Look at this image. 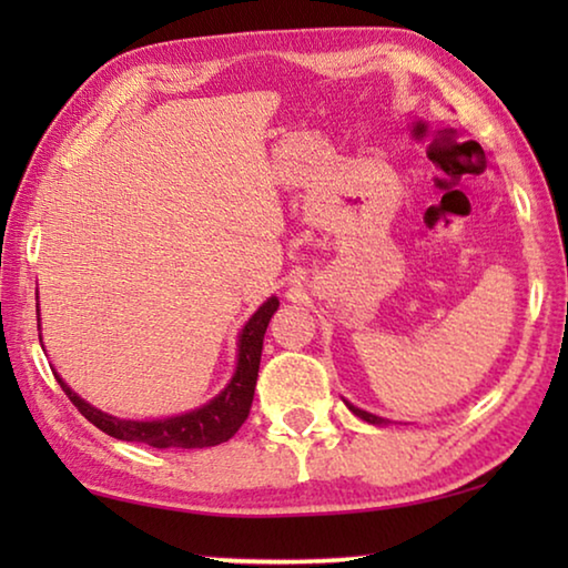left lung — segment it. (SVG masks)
Listing matches in <instances>:
<instances>
[{"label": "left lung", "instance_id": "left-lung-1", "mask_svg": "<svg viewBox=\"0 0 568 568\" xmlns=\"http://www.w3.org/2000/svg\"><path fill=\"white\" fill-rule=\"evenodd\" d=\"M345 406H348L355 416L358 418H363V420H368V423H386L383 418H378V416H373V413H368V410H361V408H355V406H351V403H345Z\"/></svg>", "mask_w": 568, "mask_h": 568}]
</instances>
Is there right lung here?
I'll use <instances>...</instances> for the list:
<instances>
[{
  "label": "right lung",
  "mask_w": 568,
  "mask_h": 568,
  "mask_svg": "<svg viewBox=\"0 0 568 568\" xmlns=\"http://www.w3.org/2000/svg\"><path fill=\"white\" fill-rule=\"evenodd\" d=\"M277 305H281L277 297H271V301L263 303L253 318L247 321L243 333H240L237 371L233 381L227 383V388L217 398L210 400L207 406L182 413V416L162 420H120L92 408L90 403H84L74 390H70V386H64V381L57 373L54 378L67 393V398L72 400V406H77V410L84 418L112 438L134 440V444H148L152 448H207L225 444L227 438L237 434V428L247 418L250 406H253L257 368H261L263 355V338Z\"/></svg>",
  "instance_id": "1"
}]
</instances>
